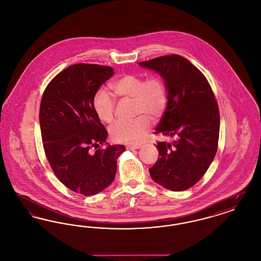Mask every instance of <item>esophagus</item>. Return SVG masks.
Masks as SVG:
<instances>
[{
    "label": "esophagus",
    "instance_id": "1",
    "mask_svg": "<svg viewBox=\"0 0 261 261\" xmlns=\"http://www.w3.org/2000/svg\"><path fill=\"white\" fill-rule=\"evenodd\" d=\"M126 149L129 150H134V149H140V146H127Z\"/></svg>",
    "mask_w": 261,
    "mask_h": 261
}]
</instances>
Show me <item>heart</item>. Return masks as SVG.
Listing matches in <instances>:
<instances>
[{
  "label": "heart",
  "mask_w": 261,
  "mask_h": 261,
  "mask_svg": "<svg viewBox=\"0 0 261 261\" xmlns=\"http://www.w3.org/2000/svg\"><path fill=\"white\" fill-rule=\"evenodd\" d=\"M112 91L121 99H133L134 114L130 121H117L110 129L112 140L123 144H139L150 127L151 120L162 117L167 107L168 93L162 76L125 74L112 84ZM93 110L101 122L111 123L115 113V100L105 90H99L92 100Z\"/></svg>",
  "instance_id": "b5f03b06"
}]
</instances>
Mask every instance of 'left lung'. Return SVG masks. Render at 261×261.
<instances>
[{
    "mask_svg": "<svg viewBox=\"0 0 261 261\" xmlns=\"http://www.w3.org/2000/svg\"><path fill=\"white\" fill-rule=\"evenodd\" d=\"M139 65L160 73L167 88V107L154 133L176 139L158 142L159 159L149 169L150 177L168 190L185 191L199 182L216 154L217 101L205 76L181 56L159 57Z\"/></svg>",
    "mask_w": 261,
    "mask_h": 261,
    "instance_id": "obj_1",
    "label": "left lung"
}]
</instances>
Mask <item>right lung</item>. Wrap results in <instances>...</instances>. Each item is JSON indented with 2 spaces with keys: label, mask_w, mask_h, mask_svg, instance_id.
Returning <instances> with one entry per match:
<instances>
[{
  "label": "right lung",
  "mask_w": 261,
  "mask_h": 261,
  "mask_svg": "<svg viewBox=\"0 0 261 261\" xmlns=\"http://www.w3.org/2000/svg\"><path fill=\"white\" fill-rule=\"evenodd\" d=\"M114 74L111 66L78 63L56 75L40 105L43 147L51 170L62 184L85 197L110 186L123 145L103 146L108 132L93 110L99 87Z\"/></svg>",
  "instance_id": "1"
}]
</instances>
